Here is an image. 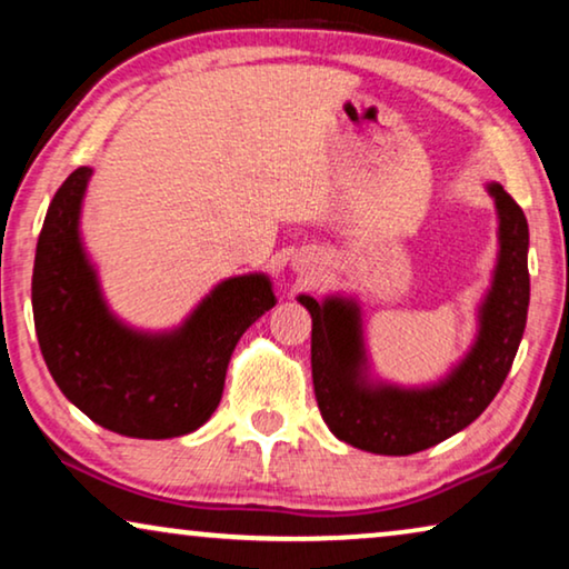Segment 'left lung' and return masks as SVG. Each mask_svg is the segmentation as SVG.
Instances as JSON below:
<instances>
[{
  "mask_svg": "<svg viewBox=\"0 0 569 569\" xmlns=\"http://www.w3.org/2000/svg\"><path fill=\"white\" fill-rule=\"evenodd\" d=\"M497 209V263L479 302V329L446 378L427 386H399L370 372L362 310L355 298L329 295L298 302L313 318L310 368L323 422L339 440L378 456H411L469 427L508 378L523 339L531 279L528 222L500 183H487Z\"/></svg>",
  "mask_w": 569,
  "mask_h": 569,
  "instance_id": "1",
  "label": "left lung"
}]
</instances>
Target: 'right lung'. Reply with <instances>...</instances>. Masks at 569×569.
Segmentation results:
<instances>
[{
	"label": "right lung",
	"mask_w": 569,
	"mask_h": 569,
	"mask_svg": "<svg viewBox=\"0 0 569 569\" xmlns=\"http://www.w3.org/2000/svg\"><path fill=\"white\" fill-rule=\"evenodd\" d=\"M92 168H77L46 212L33 267L38 345L61 393L106 430L166 440L199 430L222 399L232 349L274 308L263 271L228 277L183 323L134 329L108 308L80 217Z\"/></svg>",
	"instance_id": "obj_1"
}]
</instances>
